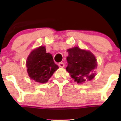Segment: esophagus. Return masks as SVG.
I'll use <instances>...</instances> for the list:
<instances>
[{
    "label": "esophagus",
    "mask_w": 121,
    "mask_h": 121,
    "mask_svg": "<svg viewBox=\"0 0 121 121\" xmlns=\"http://www.w3.org/2000/svg\"><path fill=\"white\" fill-rule=\"evenodd\" d=\"M58 66L60 67H64V64L63 63H60L59 64H58Z\"/></svg>",
    "instance_id": "1"
}]
</instances>
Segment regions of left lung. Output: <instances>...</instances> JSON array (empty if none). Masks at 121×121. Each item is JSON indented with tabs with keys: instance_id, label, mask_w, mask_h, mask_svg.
<instances>
[{
	"instance_id": "obj_1",
	"label": "left lung",
	"mask_w": 121,
	"mask_h": 121,
	"mask_svg": "<svg viewBox=\"0 0 121 121\" xmlns=\"http://www.w3.org/2000/svg\"><path fill=\"white\" fill-rule=\"evenodd\" d=\"M68 65L66 70L77 83L91 80L95 76L97 62L95 56L90 52L83 50L77 47L67 50Z\"/></svg>"
}]
</instances>
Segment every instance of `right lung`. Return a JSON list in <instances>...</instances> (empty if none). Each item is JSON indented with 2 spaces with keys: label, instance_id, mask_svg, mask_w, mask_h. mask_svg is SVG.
Masks as SVG:
<instances>
[{
  "label": "right lung",
  "instance_id": "1",
  "mask_svg": "<svg viewBox=\"0 0 121 121\" xmlns=\"http://www.w3.org/2000/svg\"><path fill=\"white\" fill-rule=\"evenodd\" d=\"M26 66L30 78L40 83L47 82L54 72L58 68V65L54 63L53 56L46 53L44 46L31 52L27 59Z\"/></svg>",
  "mask_w": 121,
  "mask_h": 121
}]
</instances>
